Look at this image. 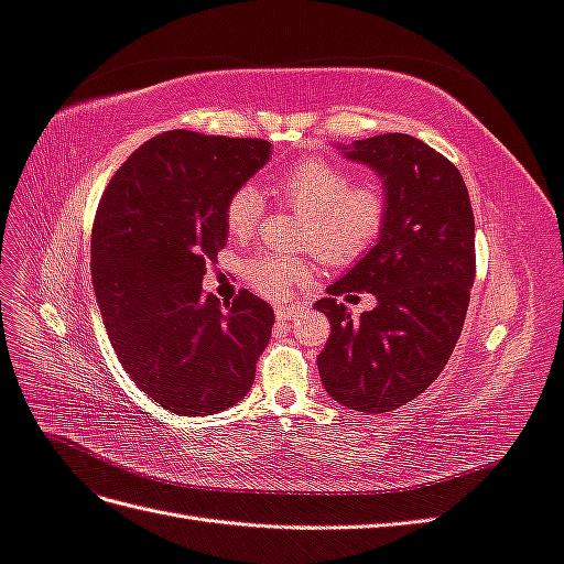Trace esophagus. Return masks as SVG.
Masks as SVG:
<instances>
[{
	"label": "esophagus",
	"mask_w": 564,
	"mask_h": 564,
	"mask_svg": "<svg viewBox=\"0 0 564 564\" xmlns=\"http://www.w3.org/2000/svg\"><path fill=\"white\" fill-rule=\"evenodd\" d=\"M275 317H278V322H292V319L299 317V311L296 308H289V305H278Z\"/></svg>",
	"instance_id": "esophagus-1"
}]
</instances>
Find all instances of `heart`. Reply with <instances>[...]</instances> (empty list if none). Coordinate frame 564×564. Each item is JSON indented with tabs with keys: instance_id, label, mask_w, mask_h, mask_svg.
<instances>
[{
	"instance_id": "1",
	"label": "heart",
	"mask_w": 564,
	"mask_h": 564,
	"mask_svg": "<svg viewBox=\"0 0 564 564\" xmlns=\"http://www.w3.org/2000/svg\"><path fill=\"white\" fill-rule=\"evenodd\" d=\"M272 193L303 214L301 247H311L324 263L350 265L377 245L386 226L388 199L377 181L352 183L344 166L327 158H305L289 166ZM263 216V197L256 185L235 187L224 207V224L235 240H247ZM247 282L265 296H284L311 278V263L294 256L259 253L245 265Z\"/></svg>"
}]
</instances>
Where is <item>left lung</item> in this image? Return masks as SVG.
<instances>
[{"mask_svg":"<svg viewBox=\"0 0 564 564\" xmlns=\"http://www.w3.org/2000/svg\"><path fill=\"white\" fill-rule=\"evenodd\" d=\"M338 150L381 176L388 214L379 242L315 303L332 324L317 369L336 402L381 414L419 398L449 362L475 280V218L458 169L414 135ZM352 291L377 295L378 308L352 321L335 303Z\"/></svg>","mask_w":564,"mask_h":564,"instance_id":"obj_1","label":"left lung"}]
</instances>
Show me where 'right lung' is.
Segmentation results:
<instances>
[{
	"instance_id": "1",
	"label": "right lung",
	"mask_w": 564,
	"mask_h": 564,
	"mask_svg": "<svg viewBox=\"0 0 564 564\" xmlns=\"http://www.w3.org/2000/svg\"><path fill=\"white\" fill-rule=\"evenodd\" d=\"M270 160L261 139L166 131L117 169L91 232V280L110 344L145 395L174 414L240 402L275 313L242 289L224 303L202 278L226 247V199Z\"/></svg>"
}]
</instances>
